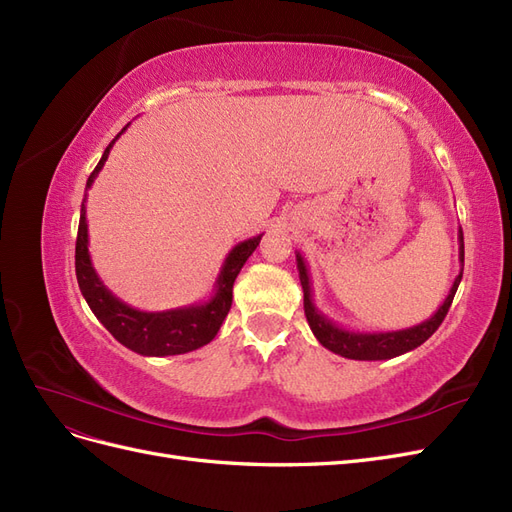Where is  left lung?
<instances>
[{
	"label": "left lung",
	"instance_id": "1",
	"mask_svg": "<svg viewBox=\"0 0 512 512\" xmlns=\"http://www.w3.org/2000/svg\"><path fill=\"white\" fill-rule=\"evenodd\" d=\"M459 240V274L453 280V287L449 291L447 298L440 304V308L434 312V315L406 329H395V332H353V329H344L336 325L332 319H327L323 312L317 308L315 300H312V287H310V272L306 261L300 253H295V261H298V272H300V283L304 289V312H306V321L312 329L315 338L329 349L332 353L346 357V359H359V361H378V359H391L404 355L412 349H417L427 338H430L440 323L447 317V312L451 308V302L455 298V291L461 283V274H464V234H457Z\"/></svg>",
	"mask_w": 512,
	"mask_h": 512
}]
</instances>
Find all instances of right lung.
<instances>
[{"instance_id": "add662e5", "label": "right lung", "mask_w": 512, "mask_h": 512, "mask_svg": "<svg viewBox=\"0 0 512 512\" xmlns=\"http://www.w3.org/2000/svg\"><path fill=\"white\" fill-rule=\"evenodd\" d=\"M129 125L121 129V134ZM117 134L91 172L87 180V189L104 168L110 155L112 144L121 138ZM87 197L80 206V223L76 238V278L82 298L87 300L93 315L108 332L117 338L129 351L144 357H166V355H183L200 349L208 344L221 329L234 298V280L240 274L242 266L259 246L263 234L236 244L223 261V268L214 280L212 295L206 302L191 304L183 308L161 310V312H144L134 306L121 302L97 276L91 255H89V227H87Z\"/></svg>"}]
</instances>
